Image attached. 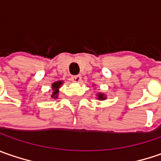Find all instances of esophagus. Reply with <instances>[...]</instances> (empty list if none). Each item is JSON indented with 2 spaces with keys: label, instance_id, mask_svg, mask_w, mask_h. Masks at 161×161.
I'll list each match as a JSON object with an SVG mask.
<instances>
[{
  "label": "esophagus",
  "instance_id": "34e87169",
  "mask_svg": "<svg viewBox=\"0 0 161 161\" xmlns=\"http://www.w3.org/2000/svg\"><path fill=\"white\" fill-rule=\"evenodd\" d=\"M71 80L73 82H80L81 81V76L80 75H75L71 77Z\"/></svg>",
  "mask_w": 161,
  "mask_h": 161
}]
</instances>
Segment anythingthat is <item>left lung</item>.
I'll return each mask as SVG.
<instances>
[{
    "instance_id": "8db88e82",
    "label": "left lung",
    "mask_w": 161,
    "mask_h": 161,
    "mask_svg": "<svg viewBox=\"0 0 161 161\" xmlns=\"http://www.w3.org/2000/svg\"><path fill=\"white\" fill-rule=\"evenodd\" d=\"M97 99H99V100H105L106 97H107V96L104 95L103 93H97Z\"/></svg>"
}]
</instances>
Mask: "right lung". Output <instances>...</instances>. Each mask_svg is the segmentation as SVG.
<instances>
[{"mask_svg":"<svg viewBox=\"0 0 161 161\" xmlns=\"http://www.w3.org/2000/svg\"><path fill=\"white\" fill-rule=\"evenodd\" d=\"M63 84V81L62 80H59V81H55L52 84V89H53V92H52V95H51V97L52 98H54L56 99L57 97H58V93H59V89L60 87L62 86Z\"/></svg>","mask_w":161,"mask_h":161,"instance_id":"add662e5","label":"right lung"}]
</instances>
